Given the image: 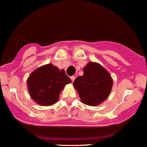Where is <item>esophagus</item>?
Instances as JSON below:
<instances>
[{
    "instance_id": "1",
    "label": "esophagus",
    "mask_w": 147,
    "mask_h": 147,
    "mask_svg": "<svg viewBox=\"0 0 147 147\" xmlns=\"http://www.w3.org/2000/svg\"><path fill=\"white\" fill-rule=\"evenodd\" d=\"M70 79H71V80H72V82H74V80H75V76L70 77Z\"/></svg>"
}]
</instances>
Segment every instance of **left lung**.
<instances>
[{"mask_svg": "<svg viewBox=\"0 0 147 147\" xmlns=\"http://www.w3.org/2000/svg\"><path fill=\"white\" fill-rule=\"evenodd\" d=\"M73 86L82 103L97 106L108 98L113 86V80L103 66L89 62L83 68V75L75 80Z\"/></svg>", "mask_w": 147, "mask_h": 147, "instance_id": "left-lung-1", "label": "left lung"}]
</instances>
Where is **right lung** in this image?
<instances>
[{
    "mask_svg": "<svg viewBox=\"0 0 147 147\" xmlns=\"http://www.w3.org/2000/svg\"><path fill=\"white\" fill-rule=\"evenodd\" d=\"M71 82L64 69L52 63L42 65L28 77L27 86L31 98L41 106H50L58 101L65 86Z\"/></svg>",
    "mask_w": 147,
    "mask_h": 147,
    "instance_id": "1",
    "label": "right lung"
}]
</instances>
